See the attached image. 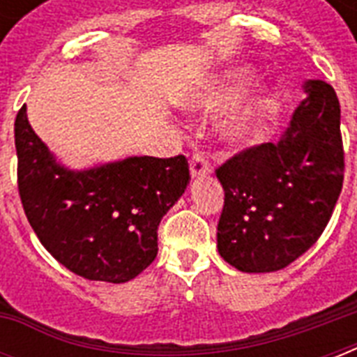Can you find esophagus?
<instances>
[{
    "label": "esophagus",
    "instance_id": "34e87169",
    "mask_svg": "<svg viewBox=\"0 0 357 357\" xmlns=\"http://www.w3.org/2000/svg\"><path fill=\"white\" fill-rule=\"evenodd\" d=\"M207 172H211V162H209V159H207L204 153L196 151L195 155H192V159H190V174H192V178Z\"/></svg>",
    "mask_w": 357,
    "mask_h": 357
}]
</instances>
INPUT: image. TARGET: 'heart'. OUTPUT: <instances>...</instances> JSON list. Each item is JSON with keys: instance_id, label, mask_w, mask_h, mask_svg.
<instances>
[{"instance_id": "1", "label": "heart", "mask_w": 357, "mask_h": 357, "mask_svg": "<svg viewBox=\"0 0 357 357\" xmlns=\"http://www.w3.org/2000/svg\"><path fill=\"white\" fill-rule=\"evenodd\" d=\"M250 74L246 72H235V74H229L226 79L213 89L211 92H207L206 96L202 98V103L207 105V107H215V105H222V103L235 102L241 94L244 92V86L248 85ZM266 100H261V102L254 103L248 111H244V114L235 122V126L231 128V135L237 137V139H246V137H252V135L257 131L261 122V116H263V111L266 109Z\"/></svg>"}]
</instances>
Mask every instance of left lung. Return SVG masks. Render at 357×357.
Returning <instances> with one entry per match:
<instances>
[{"instance_id":"1","label":"left lung","mask_w":357,"mask_h":357,"mask_svg":"<svg viewBox=\"0 0 357 357\" xmlns=\"http://www.w3.org/2000/svg\"><path fill=\"white\" fill-rule=\"evenodd\" d=\"M307 98L274 142L237 151L215 170L224 189L218 252L243 272H274L317 243L343 189L341 107L332 85L307 81Z\"/></svg>"}]
</instances>
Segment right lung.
Here are the masks:
<instances>
[{"label": "right lung", "mask_w": 357, "mask_h": 357, "mask_svg": "<svg viewBox=\"0 0 357 357\" xmlns=\"http://www.w3.org/2000/svg\"><path fill=\"white\" fill-rule=\"evenodd\" d=\"M14 144L25 217L61 265L109 283L129 282L151 265L161 218L190 179L187 157H129L74 172L36 137L25 105L16 114Z\"/></svg>", "instance_id": "add662e5"}]
</instances>
